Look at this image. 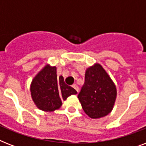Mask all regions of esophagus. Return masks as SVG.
<instances>
[{
    "mask_svg": "<svg viewBox=\"0 0 146 146\" xmlns=\"http://www.w3.org/2000/svg\"><path fill=\"white\" fill-rule=\"evenodd\" d=\"M73 88H74V89H76V91H77V92H79V86H78L77 85H76V84L73 85Z\"/></svg>",
    "mask_w": 146,
    "mask_h": 146,
    "instance_id": "obj_1",
    "label": "esophagus"
}]
</instances>
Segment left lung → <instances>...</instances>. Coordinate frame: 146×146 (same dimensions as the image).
<instances>
[{"mask_svg": "<svg viewBox=\"0 0 146 146\" xmlns=\"http://www.w3.org/2000/svg\"><path fill=\"white\" fill-rule=\"evenodd\" d=\"M117 88L108 73L98 63L86 69L85 83L78 98L90 118L98 119L111 113L115 104Z\"/></svg>", "mask_w": 146, "mask_h": 146, "instance_id": "8db88e82", "label": "left lung"}]
</instances>
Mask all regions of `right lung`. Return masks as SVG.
Here are the masks:
<instances>
[{"label": "right lung", "mask_w": 146, "mask_h": 146, "mask_svg": "<svg viewBox=\"0 0 146 146\" xmlns=\"http://www.w3.org/2000/svg\"><path fill=\"white\" fill-rule=\"evenodd\" d=\"M31 96L41 111L52 112L61 107L62 101L77 92L64 82L63 76H57V67L47 64L34 76L30 85Z\"/></svg>", "instance_id": "right-lung-1"}]
</instances>
